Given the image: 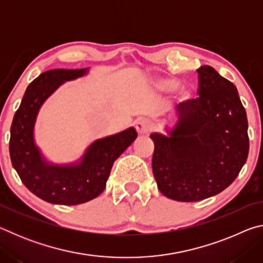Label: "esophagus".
<instances>
[{
  "instance_id": "obj_1",
  "label": "esophagus",
  "mask_w": 263,
  "mask_h": 263,
  "mask_svg": "<svg viewBox=\"0 0 263 263\" xmlns=\"http://www.w3.org/2000/svg\"><path fill=\"white\" fill-rule=\"evenodd\" d=\"M136 128L138 135H147V133L152 130V123L147 121V119H139V121L136 123Z\"/></svg>"
}]
</instances>
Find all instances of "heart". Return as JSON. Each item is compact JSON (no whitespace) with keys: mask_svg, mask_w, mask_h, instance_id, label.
<instances>
[{"mask_svg":"<svg viewBox=\"0 0 263 263\" xmlns=\"http://www.w3.org/2000/svg\"><path fill=\"white\" fill-rule=\"evenodd\" d=\"M154 86L160 91H171L177 87V81L173 79H158L154 82ZM177 96H179V100L181 102H185L190 99V91L186 88L182 87L179 89Z\"/></svg>","mask_w":263,"mask_h":263,"instance_id":"heart-1","label":"heart"}]
</instances>
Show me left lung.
I'll list each match as a JSON object with an SVG mask.
<instances>
[{
	"mask_svg": "<svg viewBox=\"0 0 263 263\" xmlns=\"http://www.w3.org/2000/svg\"><path fill=\"white\" fill-rule=\"evenodd\" d=\"M198 73V99L176 105L174 126L151 133L153 174L166 197L202 201L235 180L249 149L248 122L232 82L210 66Z\"/></svg>",
	"mask_w": 263,
	"mask_h": 263,
	"instance_id": "8db88e82",
	"label": "left lung"
}]
</instances>
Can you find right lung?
Returning <instances> with one entry per match:
<instances>
[{"mask_svg":"<svg viewBox=\"0 0 263 263\" xmlns=\"http://www.w3.org/2000/svg\"><path fill=\"white\" fill-rule=\"evenodd\" d=\"M89 68L51 69L26 88L10 128L12 167L31 193L52 204L77 205L103 193L111 168L137 138L135 127L96 139L77 161L58 164L44 157L34 141V125L42 105L66 81L82 78Z\"/></svg>","mask_w":263,"mask_h":263,"instance_id":"add662e5","label":"right lung"}]
</instances>
